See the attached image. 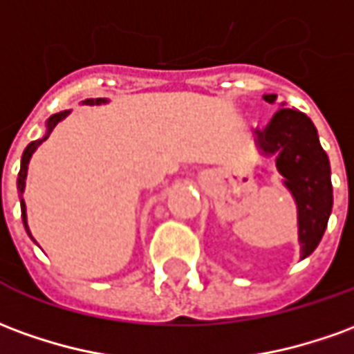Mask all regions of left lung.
<instances>
[{"instance_id":"8db88e82","label":"left lung","mask_w":354,"mask_h":354,"mask_svg":"<svg viewBox=\"0 0 354 354\" xmlns=\"http://www.w3.org/2000/svg\"><path fill=\"white\" fill-rule=\"evenodd\" d=\"M264 101L274 103L268 93ZM257 147L274 157L283 184L297 203L301 259L315 251L332 212V170L318 142L313 120L295 109H280L264 130H257Z\"/></svg>"}]
</instances>
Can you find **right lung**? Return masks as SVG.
Segmentation results:
<instances>
[{"label":"right lung","mask_w":354,"mask_h":354,"mask_svg":"<svg viewBox=\"0 0 354 354\" xmlns=\"http://www.w3.org/2000/svg\"><path fill=\"white\" fill-rule=\"evenodd\" d=\"M107 100H103V97H97V100H86L84 103L86 105H100V103H105ZM68 115V111H63V113H57V115H53V117H49L48 120V132H46V136L41 138V140H36V142H32L26 145V149H24V153H22V159H21V170H19V178H17V189H19V195H21V212H22V222H24V228H26V232H28V236L32 237L30 230H28V224H26V205H24V199H22V192H24V184H26V170H28V162H30V157L32 153L38 149V145L41 142H46L48 140L49 132L53 130L57 126V122H61L63 118Z\"/></svg>","instance_id":"obj_1"}]
</instances>
